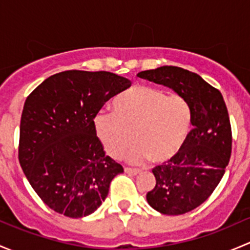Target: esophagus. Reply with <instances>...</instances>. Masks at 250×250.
Here are the masks:
<instances>
[{
  "label": "esophagus",
  "instance_id": "esophagus-1",
  "mask_svg": "<svg viewBox=\"0 0 250 250\" xmlns=\"http://www.w3.org/2000/svg\"><path fill=\"white\" fill-rule=\"evenodd\" d=\"M125 172L128 173V174H132V175H137V174L140 173L139 169H137V168H129V167H125Z\"/></svg>",
  "mask_w": 250,
  "mask_h": 250
}]
</instances>
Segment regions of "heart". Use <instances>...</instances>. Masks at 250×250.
I'll return each mask as SVG.
<instances>
[{"instance_id":"heart-1","label":"heart","mask_w":250,"mask_h":250,"mask_svg":"<svg viewBox=\"0 0 250 250\" xmlns=\"http://www.w3.org/2000/svg\"><path fill=\"white\" fill-rule=\"evenodd\" d=\"M111 110L95 117L94 129L112 158L122 157L134 141L128 160L167 163L181 152L192 128L188 100L151 85L135 84L122 92L112 100Z\"/></svg>"}]
</instances>
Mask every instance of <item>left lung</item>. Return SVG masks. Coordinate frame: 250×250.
Listing matches in <instances>:
<instances>
[{"label":"left lung","instance_id":"8db88e82","mask_svg":"<svg viewBox=\"0 0 250 250\" xmlns=\"http://www.w3.org/2000/svg\"><path fill=\"white\" fill-rule=\"evenodd\" d=\"M185 98L192 110V125L181 152L152 169L156 186L148 204L166 215H180L208 200L225 174L231 157L232 133L221 93L200 75L178 66H161L138 74Z\"/></svg>","mask_w":250,"mask_h":250}]
</instances>
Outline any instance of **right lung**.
<instances>
[{
    "label": "right lung",
    "instance_id": "obj_1",
    "mask_svg": "<svg viewBox=\"0 0 250 250\" xmlns=\"http://www.w3.org/2000/svg\"><path fill=\"white\" fill-rule=\"evenodd\" d=\"M107 71L69 70L44 80L26 98L20 121L19 163L39 197L57 213H94L123 167L98 139L94 118L110 98L130 87Z\"/></svg>",
    "mask_w": 250,
    "mask_h": 250
}]
</instances>
